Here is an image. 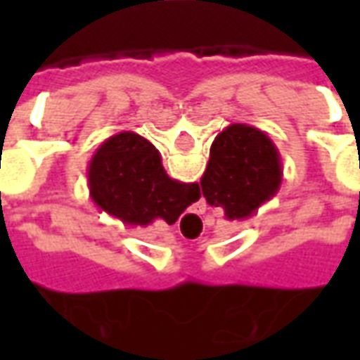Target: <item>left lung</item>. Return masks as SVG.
Listing matches in <instances>:
<instances>
[{"label": "left lung", "instance_id": "1", "mask_svg": "<svg viewBox=\"0 0 360 360\" xmlns=\"http://www.w3.org/2000/svg\"><path fill=\"white\" fill-rule=\"evenodd\" d=\"M283 164L264 131L247 123L226 127L214 139L200 188L210 206H219L227 219H247L276 196Z\"/></svg>", "mask_w": 360, "mask_h": 360}]
</instances>
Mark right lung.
Returning a JSON list of instances; mask_svg holds the SVG:
<instances>
[{
  "label": "right lung",
  "instance_id": "1",
  "mask_svg": "<svg viewBox=\"0 0 360 360\" xmlns=\"http://www.w3.org/2000/svg\"><path fill=\"white\" fill-rule=\"evenodd\" d=\"M90 196L127 226L173 224L195 198V183L172 179L156 146L133 131H121L100 144L89 164Z\"/></svg>",
  "mask_w": 360,
  "mask_h": 360
}]
</instances>
